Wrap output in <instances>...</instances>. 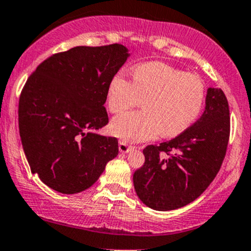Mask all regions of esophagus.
<instances>
[{
    "mask_svg": "<svg viewBox=\"0 0 251 251\" xmlns=\"http://www.w3.org/2000/svg\"><path fill=\"white\" fill-rule=\"evenodd\" d=\"M130 149H132V147L128 146L126 142H124V141L119 142V150H120V152H123V154H126V152L130 151Z\"/></svg>",
    "mask_w": 251,
    "mask_h": 251,
    "instance_id": "esophagus-1",
    "label": "esophagus"
}]
</instances>
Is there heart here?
Returning <instances> with one entry per match:
<instances>
[{"mask_svg": "<svg viewBox=\"0 0 251 251\" xmlns=\"http://www.w3.org/2000/svg\"><path fill=\"white\" fill-rule=\"evenodd\" d=\"M201 78L160 61L141 63L133 70V81L124 71L110 79L107 104L112 113L139 104L144 110L118 115L110 132L126 142L148 141L161 133L174 137L195 123L204 102Z\"/></svg>", "mask_w": 251, "mask_h": 251, "instance_id": "1", "label": "heart"}]
</instances>
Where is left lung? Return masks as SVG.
<instances>
[{
	"mask_svg": "<svg viewBox=\"0 0 251 251\" xmlns=\"http://www.w3.org/2000/svg\"><path fill=\"white\" fill-rule=\"evenodd\" d=\"M230 138V109L221 89L208 88L201 118L176 138L148 146L133 174L137 196L155 210H173L201 196L223 165Z\"/></svg>",
	"mask_w": 251,
	"mask_h": 251,
	"instance_id": "left-lung-1",
	"label": "left lung"
}]
</instances>
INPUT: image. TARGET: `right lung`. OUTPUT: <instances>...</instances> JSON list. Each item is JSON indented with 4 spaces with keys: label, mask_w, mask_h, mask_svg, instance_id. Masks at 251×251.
<instances>
[{
    "label": "right lung",
    "mask_w": 251,
    "mask_h": 251,
    "mask_svg": "<svg viewBox=\"0 0 251 251\" xmlns=\"http://www.w3.org/2000/svg\"><path fill=\"white\" fill-rule=\"evenodd\" d=\"M128 56L121 44L75 47L44 60L26 81L21 144L31 172L55 191L89 189L118 155V139L95 131L108 124V85Z\"/></svg>",
    "instance_id": "1"
}]
</instances>
